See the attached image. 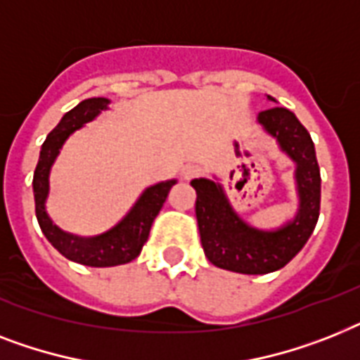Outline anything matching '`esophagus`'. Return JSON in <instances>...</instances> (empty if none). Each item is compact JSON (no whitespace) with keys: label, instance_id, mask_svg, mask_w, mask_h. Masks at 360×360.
Returning a JSON list of instances; mask_svg holds the SVG:
<instances>
[{"label":"esophagus","instance_id":"1","mask_svg":"<svg viewBox=\"0 0 360 360\" xmlns=\"http://www.w3.org/2000/svg\"><path fill=\"white\" fill-rule=\"evenodd\" d=\"M200 168H198V166H194V165H190V166H186L185 170H183V177H185L186 181H190V179H194V177H198V175H200Z\"/></svg>","mask_w":360,"mask_h":360}]
</instances>
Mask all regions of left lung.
<instances>
[{"label": "left lung", "instance_id": "left-lung-1", "mask_svg": "<svg viewBox=\"0 0 360 360\" xmlns=\"http://www.w3.org/2000/svg\"><path fill=\"white\" fill-rule=\"evenodd\" d=\"M270 101L276 99L268 96ZM257 122L294 162L300 209L294 220L276 231L248 226L236 214L220 183L200 177L190 185L195 188V218L201 246L210 262L224 270L262 276L294 259L305 246L320 216V168L309 131L285 107H271L259 112Z\"/></svg>", "mask_w": 360, "mask_h": 360}]
</instances>
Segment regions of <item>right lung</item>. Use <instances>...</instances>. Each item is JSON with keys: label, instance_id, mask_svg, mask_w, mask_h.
<instances>
[{"label": "right lung", "instance_id": "add662e5", "mask_svg": "<svg viewBox=\"0 0 360 360\" xmlns=\"http://www.w3.org/2000/svg\"><path fill=\"white\" fill-rule=\"evenodd\" d=\"M109 103L110 101L107 98H90L64 114L63 120L48 134V139L42 144L40 159H38L37 170L33 175L34 210H37L38 226L42 229L44 236L51 242V246L60 255L70 261L79 262V264L94 266V268L125 264L140 255L142 246L150 236L151 224L165 205L170 188L177 183L175 179H170L146 188L139 201L133 205V209L124 216V220L98 236H77L55 226L46 212L49 170L70 134L81 129L84 124L92 122L101 110L109 107Z\"/></svg>", "mask_w": 360, "mask_h": 360}]
</instances>
